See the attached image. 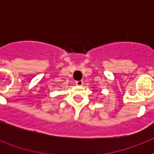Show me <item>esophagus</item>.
Instances as JSON below:
<instances>
[{
	"label": "esophagus",
	"mask_w": 154,
	"mask_h": 154,
	"mask_svg": "<svg viewBox=\"0 0 154 154\" xmlns=\"http://www.w3.org/2000/svg\"><path fill=\"white\" fill-rule=\"evenodd\" d=\"M76 85H78V86H82V85H83V81H82V80H80V81H76Z\"/></svg>",
	"instance_id": "esophagus-1"
}]
</instances>
